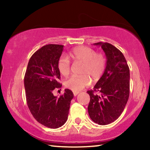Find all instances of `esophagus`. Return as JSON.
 Masks as SVG:
<instances>
[{
	"label": "esophagus",
	"instance_id": "esophagus-1",
	"mask_svg": "<svg viewBox=\"0 0 150 150\" xmlns=\"http://www.w3.org/2000/svg\"><path fill=\"white\" fill-rule=\"evenodd\" d=\"M79 93V92H75H75H73V95L75 96H77Z\"/></svg>",
	"mask_w": 150,
	"mask_h": 150
}]
</instances>
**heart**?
<instances>
[{
	"label": "heart",
	"mask_w": 150,
	"mask_h": 150,
	"mask_svg": "<svg viewBox=\"0 0 150 150\" xmlns=\"http://www.w3.org/2000/svg\"><path fill=\"white\" fill-rule=\"evenodd\" d=\"M70 56L75 63H83L81 74L83 75H73L65 81V86L75 92L82 90L89 85L91 79L97 81L105 73L107 59L105 54L97 53L92 48L81 46L73 49ZM57 69L61 74L67 76L71 71V63L67 57L62 56L57 63Z\"/></svg>",
	"instance_id": "heart-1"
}]
</instances>
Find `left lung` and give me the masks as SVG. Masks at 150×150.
Listing matches in <instances>:
<instances>
[{
	"instance_id": "obj_1",
	"label": "left lung",
	"mask_w": 150,
	"mask_h": 150,
	"mask_svg": "<svg viewBox=\"0 0 150 150\" xmlns=\"http://www.w3.org/2000/svg\"><path fill=\"white\" fill-rule=\"evenodd\" d=\"M105 53L107 63L105 73L90 96L88 112L93 122L106 125L115 121L122 112L130 95V69L124 55L109 43L98 42Z\"/></svg>"
}]
</instances>
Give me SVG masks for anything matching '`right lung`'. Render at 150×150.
I'll list each match as a JSON object with an SVG mask.
<instances>
[{"label": "right lung", "mask_w": 150, "mask_h": 150, "mask_svg": "<svg viewBox=\"0 0 150 150\" xmlns=\"http://www.w3.org/2000/svg\"><path fill=\"white\" fill-rule=\"evenodd\" d=\"M63 45L47 44L37 50L29 60L24 76L26 102L30 112L39 123L50 128H59L68 118L73 93L69 89L59 97L53 91L62 85L57 63ZM61 90V89H60Z\"/></svg>", "instance_id": "add662e5"}]
</instances>
